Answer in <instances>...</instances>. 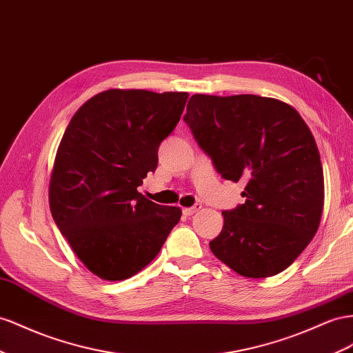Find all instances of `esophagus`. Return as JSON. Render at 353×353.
<instances>
[{"mask_svg":"<svg viewBox=\"0 0 353 353\" xmlns=\"http://www.w3.org/2000/svg\"><path fill=\"white\" fill-rule=\"evenodd\" d=\"M200 209H202V205L200 203H196L194 206H192V208H184L183 209V212H184V215L185 216H192L193 214H196L197 211H200Z\"/></svg>","mask_w":353,"mask_h":353,"instance_id":"obj_1","label":"esophagus"}]
</instances>
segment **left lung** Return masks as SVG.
Masks as SVG:
<instances>
[{"mask_svg":"<svg viewBox=\"0 0 353 353\" xmlns=\"http://www.w3.org/2000/svg\"><path fill=\"white\" fill-rule=\"evenodd\" d=\"M184 121L218 174L246 181L245 203L223 212V230L209 242L214 255L246 278L290 268L323 208L319 151L300 114L256 94H193Z\"/></svg>","mask_w":353,"mask_h":353,"instance_id":"left-lung-1","label":"left lung"}]
</instances>
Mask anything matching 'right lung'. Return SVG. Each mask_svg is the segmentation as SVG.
I'll use <instances>...</instances> for the list:
<instances>
[{
	"mask_svg": "<svg viewBox=\"0 0 353 353\" xmlns=\"http://www.w3.org/2000/svg\"><path fill=\"white\" fill-rule=\"evenodd\" d=\"M188 93L111 89L74 114L50 178L52 216L92 273L123 281L154 260L181 209L138 192Z\"/></svg>",
	"mask_w": 353,
	"mask_h": 353,
	"instance_id": "obj_1",
	"label": "right lung"
}]
</instances>
